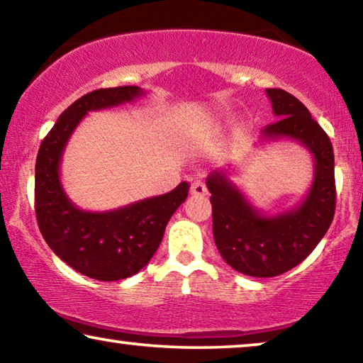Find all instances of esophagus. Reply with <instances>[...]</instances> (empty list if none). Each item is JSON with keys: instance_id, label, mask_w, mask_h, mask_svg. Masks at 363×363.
<instances>
[{"instance_id": "1", "label": "esophagus", "mask_w": 363, "mask_h": 363, "mask_svg": "<svg viewBox=\"0 0 363 363\" xmlns=\"http://www.w3.org/2000/svg\"><path fill=\"white\" fill-rule=\"evenodd\" d=\"M191 193L194 196H206L208 194V186H206L203 180H194L191 185Z\"/></svg>"}]
</instances>
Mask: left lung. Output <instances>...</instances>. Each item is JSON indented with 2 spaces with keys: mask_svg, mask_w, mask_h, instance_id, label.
<instances>
[{
  "mask_svg": "<svg viewBox=\"0 0 363 363\" xmlns=\"http://www.w3.org/2000/svg\"><path fill=\"white\" fill-rule=\"evenodd\" d=\"M266 94L279 120L267 125L261 138H289L303 144L313 155L315 175L302 203L277 216L255 209L224 172L208 177L216 247L227 264L253 277H274L302 263L325 237L336 209L330 138L292 94L282 89H266Z\"/></svg>",
  "mask_w": 363,
  "mask_h": 363,
  "instance_id": "8db88e82",
  "label": "left lung"
}]
</instances>
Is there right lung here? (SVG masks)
Segmentation results:
<instances>
[{
	"label": "right lung",
	"mask_w": 363,
	"mask_h": 363,
	"mask_svg": "<svg viewBox=\"0 0 363 363\" xmlns=\"http://www.w3.org/2000/svg\"><path fill=\"white\" fill-rule=\"evenodd\" d=\"M144 96L138 86L97 89L71 104L43 138L35 162V216L52 252L81 274L120 281L146 266L162 242L170 217L185 203L189 185L107 213H87L72 204L60 180L69 136L87 111L116 107Z\"/></svg>",
	"instance_id": "add662e5"
}]
</instances>
